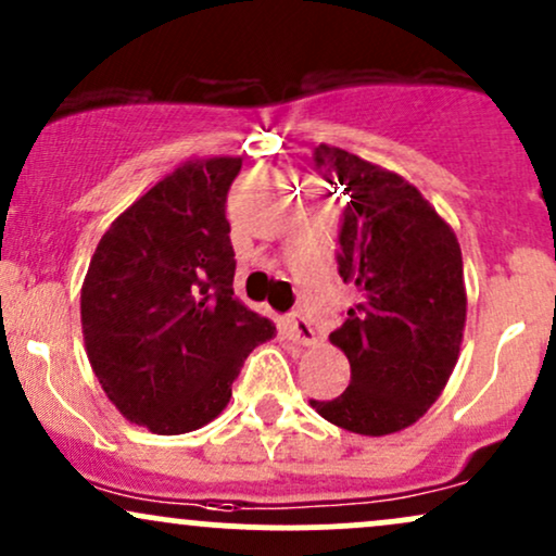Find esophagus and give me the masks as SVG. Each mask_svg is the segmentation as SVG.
Here are the masks:
<instances>
[{
	"label": "esophagus",
	"mask_w": 556,
	"mask_h": 556,
	"mask_svg": "<svg viewBox=\"0 0 556 556\" xmlns=\"http://www.w3.org/2000/svg\"><path fill=\"white\" fill-rule=\"evenodd\" d=\"M285 331H287V337L298 344H314L316 342L314 327H311L308 318H305L303 314H298V311H292V314L285 316Z\"/></svg>",
	"instance_id": "34e87169"
}]
</instances>
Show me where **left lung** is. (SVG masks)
Wrapping results in <instances>:
<instances>
[{
    "instance_id": "1",
    "label": "left lung",
    "mask_w": 556,
    "mask_h": 556,
    "mask_svg": "<svg viewBox=\"0 0 556 556\" xmlns=\"http://www.w3.org/2000/svg\"><path fill=\"white\" fill-rule=\"evenodd\" d=\"M314 167L348 195L337 271L358 303L329 334L350 361V387L311 407L340 429L384 437L429 410L460 355V242L394 172L327 143L316 146Z\"/></svg>"
}]
</instances>
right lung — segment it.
<instances>
[{"mask_svg": "<svg viewBox=\"0 0 556 556\" xmlns=\"http://www.w3.org/2000/svg\"><path fill=\"white\" fill-rule=\"evenodd\" d=\"M240 167L238 156L177 167L112 222L83 282L93 374L127 420L164 437L219 416L242 361L277 334L232 290L225 208Z\"/></svg>", "mask_w": 556, "mask_h": 556, "instance_id": "1", "label": "right lung"}]
</instances>
